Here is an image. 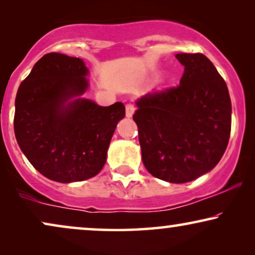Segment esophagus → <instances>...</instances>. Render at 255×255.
<instances>
[{
    "instance_id": "34e87169",
    "label": "esophagus",
    "mask_w": 255,
    "mask_h": 255,
    "mask_svg": "<svg viewBox=\"0 0 255 255\" xmlns=\"http://www.w3.org/2000/svg\"><path fill=\"white\" fill-rule=\"evenodd\" d=\"M135 110V107L133 103H128L127 106H125V111H127V117H132V115H133Z\"/></svg>"
}]
</instances>
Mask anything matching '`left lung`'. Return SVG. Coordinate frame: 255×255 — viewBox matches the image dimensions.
I'll use <instances>...</instances> for the list:
<instances>
[{"mask_svg":"<svg viewBox=\"0 0 255 255\" xmlns=\"http://www.w3.org/2000/svg\"><path fill=\"white\" fill-rule=\"evenodd\" d=\"M180 85L135 101L141 158L153 176L190 182L210 172L228 147L231 100L224 79L202 53H179Z\"/></svg>","mask_w":255,"mask_h":255,"instance_id":"8db88e82","label":"left lung"}]
</instances>
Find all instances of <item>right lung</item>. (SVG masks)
Returning <instances> with one entry per match:
<instances>
[{
    "label": "right lung",
    "mask_w": 255,
    "mask_h": 255,
    "mask_svg": "<svg viewBox=\"0 0 255 255\" xmlns=\"http://www.w3.org/2000/svg\"><path fill=\"white\" fill-rule=\"evenodd\" d=\"M82 59L45 54L20 83L13 128L31 165L52 181H83L103 168L123 103L101 107L81 99L88 88Z\"/></svg>",
    "instance_id": "add662e5"
}]
</instances>
